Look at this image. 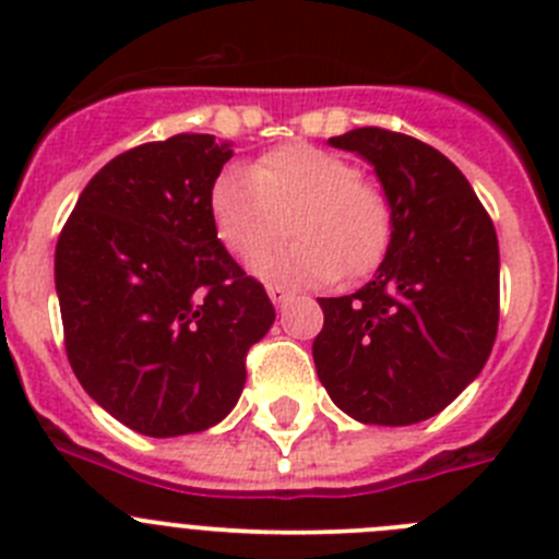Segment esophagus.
<instances>
[{
	"mask_svg": "<svg viewBox=\"0 0 559 559\" xmlns=\"http://www.w3.org/2000/svg\"><path fill=\"white\" fill-rule=\"evenodd\" d=\"M290 290L283 288V285H269V299L276 305V308H285V302L290 299Z\"/></svg>",
	"mask_w": 559,
	"mask_h": 559,
	"instance_id": "esophagus-1",
	"label": "esophagus"
}]
</instances>
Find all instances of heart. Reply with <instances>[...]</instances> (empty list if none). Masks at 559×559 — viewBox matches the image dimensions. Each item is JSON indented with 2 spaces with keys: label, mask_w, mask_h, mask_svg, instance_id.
Masks as SVG:
<instances>
[{
  "label": "heart",
  "mask_w": 559,
  "mask_h": 559,
  "mask_svg": "<svg viewBox=\"0 0 559 559\" xmlns=\"http://www.w3.org/2000/svg\"><path fill=\"white\" fill-rule=\"evenodd\" d=\"M210 215L221 243L240 260L270 248L292 226L300 240L254 260L274 283L355 280L383 260L392 237L386 195L358 179L353 162L313 145H283L212 181Z\"/></svg>",
  "instance_id": "b5f03b06"
}]
</instances>
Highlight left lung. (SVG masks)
<instances>
[{
	"label": "left lung",
	"mask_w": 559,
	"mask_h": 559,
	"mask_svg": "<svg viewBox=\"0 0 559 559\" xmlns=\"http://www.w3.org/2000/svg\"><path fill=\"white\" fill-rule=\"evenodd\" d=\"M330 145L374 167L392 237L374 276L319 299L316 372L330 400L367 426H414L471 386L498 330V237L471 181L406 133L355 128Z\"/></svg>",
	"instance_id": "1"
}]
</instances>
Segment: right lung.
<instances>
[{
  "mask_svg": "<svg viewBox=\"0 0 559 559\" xmlns=\"http://www.w3.org/2000/svg\"><path fill=\"white\" fill-rule=\"evenodd\" d=\"M231 142L179 133L108 162L56 246V290L81 386L145 437L206 431L274 324L263 285L215 235L210 190Z\"/></svg>",
  "mask_w": 559,
  "mask_h": 559,
  "instance_id": "right-lung-1",
  "label": "right lung"
}]
</instances>
